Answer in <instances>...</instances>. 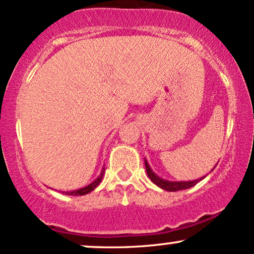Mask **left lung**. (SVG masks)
I'll return each instance as SVG.
<instances>
[{
  "label": "left lung",
  "instance_id": "8db88e82",
  "mask_svg": "<svg viewBox=\"0 0 254 254\" xmlns=\"http://www.w3.org/2000/svg\"><path fill=\"white\" fill-rule=\"evenodd\" d=\"M145 169H146V174H148V176L150 177L151 181L154 182L156 186H158L160 188L164 189V190H168V191H177V190H182V189L191 188L193 186L196 185L200 180L203 179V177H201V179L195 180V181H188V182H185V181L183 182H169V181H166V180L161 179V177H158L156 174L152 172L146 161H145Z\"/></svg>",
  "mask_w": 254,
  "mask_h": 254
}]
</instances>
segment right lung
<instances>
[{
  "instance_id": "right-lung-1",
  "label": "right lung",
  "mask_w": 254,
  "mask_h": 254,
  "mask_svg": "<svg viewBox=\"0 0 254 254\" xmlns=\"http://www.w3.org/2000/svg\"><path fill=\"white\" fill-rule=\"evenodd\" d=\"M104 168H103V170H102V173H100V175L98 176V179H96L94 180V181L91 183V185H88V186H86V187H84V188H81V189H78V190H73V191H65V194L66 195H85V194H88L90 193V191H92L94 188L97 187L98 185H99L100 182H102V180H103V176H104Z\"/></svg>"
}]
</instances>
